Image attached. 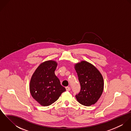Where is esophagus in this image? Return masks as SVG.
Masks as SVG:
<instances>
[{
	"instance_id": "1",
	"label": "esophagus",
	"mask_w": 131,
	"mask_h": 131,
	"mask_svg": "<svg viewBox=\"0 0 131 131\" xmlns=\"http://www.w3.org/2000/svg\"><path fill=\"white\" fill-rule=\"evenodd\" d=\"M66 89L67 91H70L71 90V88L70 87H66Z\"/></svg>"
}]
</instances>
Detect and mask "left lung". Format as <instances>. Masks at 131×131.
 <instances>
[{
    "mask_svg": "<svg viewBox=\"0 0 131 131\" xmlns=\"http://www.w3.org/2000/svg\"><path fill=\"white\" fill-rule=\"evenodd\" d=\"M74 66L81 85V91L75 95L76 99L83 105H93L103 92V77L94 65L86 61L82 60L75 63Z\"/></svg>",
    "mask_w": 131,
    "mask_h": 131,
    "instance_id": "1",
    "label": "left lung"
}]
</instances>
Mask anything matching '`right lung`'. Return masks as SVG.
I'll return each mask as SVG.
<instances>
[{"label": "right lung", "mask_w": 131, "mask_h": 131, "mask_svg": "<svg viewBox=\"0 0 131 131\" xmlns=\"http://www.w3.org/2000/svg\"><path fill=\"white\" fill-rule=\"evenodd\" d=\"M57 66V63L54 60L45 61L38 67L31 78L30 93L42 106L52 104L66 91L55 75Z\"/></svg>", "instance_id": "1"}]
</instances>
